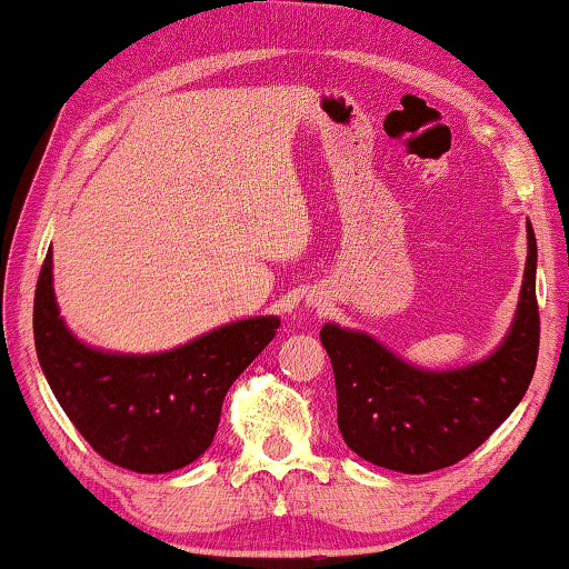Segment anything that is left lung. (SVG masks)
<instances>
[{
  "label": "left lung",
  "mask_w": 569,
  "mask_h": 569,
  "mask_svg": "<svg viewBox=\"0 0 569 569\" xmlns=\"http://www.w3.org/2000/svg\"><path fill=\"white\" fill-rule=\"evenodd\" d=\"M536 236L507 341L483 362L426 372L365 333L322 326L336 378L338 430L355 455L386 470L422 472L457 465L512 415L536 372L541 318L536 301Z\"/></svg>",
  "instance_id": "obj_1"
}]
</instances>
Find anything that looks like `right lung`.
Instances as JSON below:
<instances>
[{
  "mask_svg": "<svg viewBox=\"0 0 569 569\" xmlns=\"http://www.w3.org/2000/svg\"><path fill=\"white\" fill-rule=\"evenodd\" d=\"M278 326V318L241 320L149 357L93 351L57 312L52 249L33 297L36 355L52 393L99 457L133 472L181 470L210 449L228 388Z\"/></svg>",
  "mask_w": 569,
  "mask_h": 569,
  "instance_id": "obj_1",
  "label": "right lung"
}]
</instances>
